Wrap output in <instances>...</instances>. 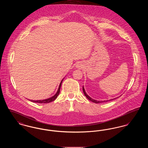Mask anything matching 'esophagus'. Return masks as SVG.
Wrapping results in <instances>:
<instances>
[{
	"label": "esophagus",
	"instance_id": "obj_1",
	"mask_svg": "<svg viewBox=\"0 0 148 148\" xmlns=\"http://www.w3.org/2000/svg\"><path fill=\"white\" fill-rule=\"evenodd\" d=\"M81 67H82V64H77V65H76V68H81Z\"/></svg>",
	"mask_w": 148,
	"mask_h": 148
}]
</instances>
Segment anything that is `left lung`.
Instances as JSON below:
<instances>
[{"instance_id":"1","label":"left lung","mask_w":148,"mask_h":148,"mask_svg":"<svg viewBox=\"0 0 148 148\" xmlns=\"http://www.w3.org/2000/svg\"><path fill=\"white\" fill-rule=\"evenodd\" d=\"M83 92H84V94L85 96L89 100H90V101H92V102H93V103H104V102H106V101H111V100H114V99H116V98H118V97H117V98H115L112 99H110V100H103V101H99V100H95V99H94L92 98L91 97H90L87 94H86V92H85V90L84 89V86H83Z\"/></svg>"}]
</instances>
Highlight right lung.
I'll use <instances>...</instances> for the list:
<instances>
[{
  "label": "right lung",
  "mask_w": 148,
  "mask_h": 148,
  "mask_svg": "<svg viewBox=\"0 0 148 148\" xmlns=\"http://www.w3.org/2000/svg\"><path fill=\"white\" fill-rule=\"evenodd\" d=\"M64 77L63 79H62V80L61 81V82H60V84H59V86L58 89V90H57V92H56V94L54 95H53V97H50V98H49L46 99H44V100H30V99H29V100H30V101H32V102H34V103H42V104L49 103H50V102H52V101H54V100L56 99V98L58 97V96L59 95V93H60V90L61 85H62V82H63V80L64 79Z\"/></svg>",
  "instance_id": "obj_1"
}]
</instances>
